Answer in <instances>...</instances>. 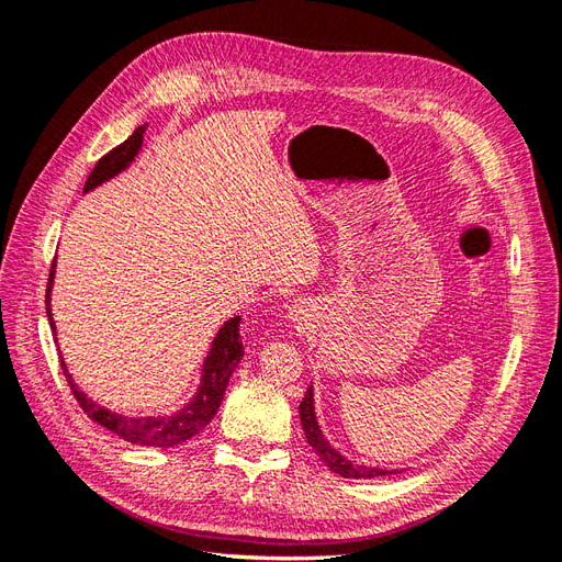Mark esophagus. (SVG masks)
<instances>
[{
    "mask_svg": "<svg viewBox=\"0 0 562 562\" xmlns=\"http://www.w3.org/2000/svg\"><path fill=\"white\" fill-rule=\"evenodd\" d=\"M288 318H291L293 323H302V321H307V316H304V310H302V307H293V310H291V314H288Z\"/></svg>",
    "mask_w": 562,
    "mask_h": 562,
    "instance_id": "34e87169",
    "label": "esophagus"
}]
</instances>
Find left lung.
<instances>
[{"instance_id":"1","label":"left lung","mask_w":562,"mask_h":562,"mask_svg":"<svg viewBox=\"0 0 562 562\" xmlns=\"http://www.w3.org/2000/svg\"><path fill=\"white\" fill-rule=\"evenodd\" d=\"M300 419H302V431L307 436V443L314 448V452L323 459L333 473H339L342 479H378V475H391L398 473V469H380V467H366V464H356L351 459H347L342 452L335 450L330 446V440L323 436L318 419L314 413V386L310 384L307 394H304L300 403Z\"/></svg>"}]
</instances>
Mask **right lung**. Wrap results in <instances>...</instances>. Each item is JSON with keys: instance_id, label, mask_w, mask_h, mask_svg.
Masks as SVG:
<instances>
[{"instance_id": "add662e5", "label": "right lung", "mask_w": 562, "mask_h": 562, "mask_svg": "<svg viewBox=\"0 0 562 562\" xmlns=\"http://www.w3.org/2000/svg\"><path fill=\"white\" fill-rule=\"evenodd\" d=\"M145 128L147 126L135 128L128 140L116 145L95 164L87 184H83V194L95 190V187L112 180L122 171H126V168L135 161V157H138V151L143 149ZM54 274H56V262L50 267L48 285H46V316L50 323V330L56 333V323H54V316H50V288H54ZM239 323H241V316H232L229 321H225V326L215 333L211 349L206 353V361L201 366V384L196 389V394L182 407V411L171 415H157V417L119 415L110 411V407L100 405L83 394V391L75 384L63 356H60V368L79 407L89 415V419L100 424V427H105L108 431L116 434L119 438L128 440L133 446H147V448H161V450L173 448L206 429L211 419L215 417L220 403H223L229 378L234 375V370L241 363V356H244Z\"/></svg>"}]
</instances>
